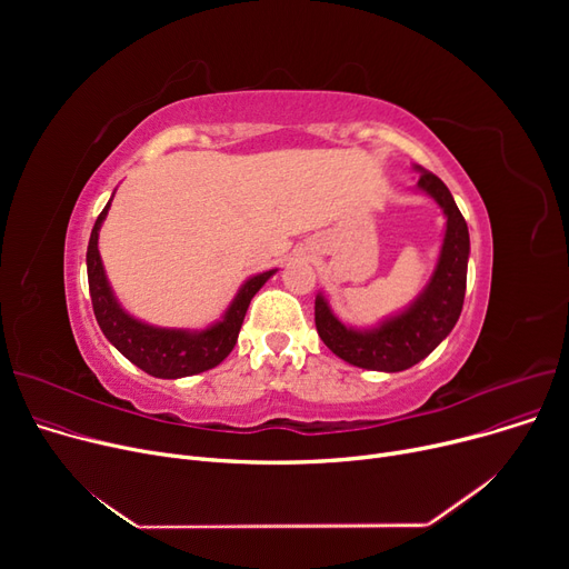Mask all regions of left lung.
Returning <instances> with one entry per match:
<instances>
[{"mask_svg":"<svg viewBox=\"0 0 569 569\" xmlns=\"http://www.w3.org/2000/svg\"><path fill=\"white\" fill-rule=\"evenodd\" d=\"M415 168L420 170L417 191L433 198L447 219L440 253L425 290L401 313L385 318L367 330L343 325L332 313L325 295H316V330L322 343L352 367L387 373L410 369L455 330L463 309L470 256L466 219L461 217L450 189L433 172L420 166Z\"/></svg>","mask_w":569,"mask_h":569,"instance_id":"8db88e82","label":"left lung"}]
</instances>
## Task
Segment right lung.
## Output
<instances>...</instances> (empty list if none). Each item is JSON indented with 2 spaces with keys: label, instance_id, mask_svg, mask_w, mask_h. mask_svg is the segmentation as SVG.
Wrapping results in <instances>:
<instances>
[{
  "label": "right lung",
  "instance_id": "obj_1",
  "mask_svg": "<svg viewBox=\"0 0 569 569\" xmlns=\"http://www.w3.org/2000/svg\"><path fill=\"white\" fill-rule=\"evenodd\" d=\"M110 200L99 214L87 247L89 295H92V307L101 332L129 362L154 378H184L214 369L234 348L239 327L244 322L253 295L277 269H269V272L247 279L242 288L237 290L223 318L204 327V330H174V327H157L142 322L127 313L122 305L117 302L101 262L99 230L108 217Z\"/></svg>",
  "mask_w": 569,
  "mask_h": 569
}]
</instances>
